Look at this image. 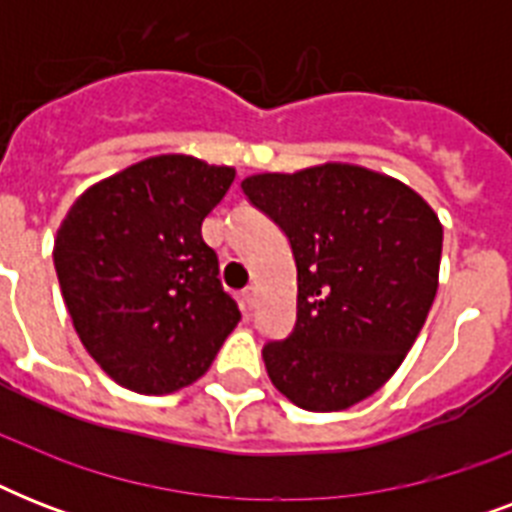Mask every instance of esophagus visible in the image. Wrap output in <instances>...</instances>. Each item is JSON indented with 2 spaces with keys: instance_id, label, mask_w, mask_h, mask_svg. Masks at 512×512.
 Returning a JSON list of instances; mask_svg holds the SVG:
<instances>
[{
  "instance_id": "1",
  "label": "esophagus",
  "mask_w": 512,
  "mask_h": 512,
  "mask_svg": "<svg viewBox=\"0 0 512 512\" xmlns=\"http://www.w3.org/2000/svg\"><path fill=\"white\" fill-rule=\"evenodd\" d=\"M241 300H244V308H247V311H252V308H255V300H257L255 287L244 289V292H241Z\"/></svg>"
}]
</instances>
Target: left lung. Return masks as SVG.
Segmentation results:
<instances>
[{
	"instance_id": "1",
	"label": "left lung",
	"mask_w": 512,
	"mask_h": 512,
	"mask_svg": "<svg viewBox=\"0 0 512 512\" xmlns=\"http://www.w3.org/2000/svg\"><path fill=\"white\" fill-rule=\"evenodd\" d=\"M287 236L297 321L263 345L268 377L308 412H340L380 390L436 300L444 228L422 196L380 172L324 164L241 183Z\"/></svg>"
}]
</instances>
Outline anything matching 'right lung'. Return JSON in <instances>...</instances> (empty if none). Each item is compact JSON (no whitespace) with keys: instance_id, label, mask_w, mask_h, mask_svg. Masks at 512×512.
<instances>
[{"instance_id":"add662e5","label":"right lung","mask_w":512,"mask_h":512,"mask_svg":"<svg viewBox=\"0 0 512 512\" xmlns=\"http://www.w3.org/2000/svg\"><path fill=\"white\" fill-rule=\"evenodd\" d=\"M236 172L164 154L92 185L55 239L74 329L119 385L162 396L199 380L239 324L201 223Z\"/></svg>"}]
</instances>
